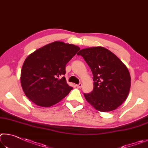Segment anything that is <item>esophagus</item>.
<instances>
[{"mask_svg":"<svg viewBox=\"0 0 148 148\" xmlns=\"http://www.w3.org/2000/svg\"><path fill=\"white\" fill-rule=\"evenodd\" d=\"M77 86L78 88H81L82 86V83H79V84L77 85Z\"/></svg>","mask_w":148,"mask_h":148,"instance_id":"1","label":"esophagus"}]
</instances>
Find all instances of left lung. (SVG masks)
I'll return each mask as SVG.
<instances>
[{"mask_svg": "<svg viewBox=\"0 0 148 148\" xmlns=\"http://www.w3.org/2000/svg\"><path fill=\"white\" fill-rule=\"evenodd\" d=\"M91 69L94 89L84 95L88 102L101 112L117 108L128 96L131 77L127 67L114 54L102 47L82 49L77 54Z\"/></svg>", "mask_w": 148, "mask_h": 148, "instance_id": "1", "label": "left lung"}]
</instances>
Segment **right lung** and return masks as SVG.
Returning <instances> with one entry per match:
<instances>
[{
	"instance_id": "right-lung-1",
	"label": "right lung",
	"mask_w": 148,
	"mask_h": 148,
	"mask_svg": "<svg viewBox=\"0 0 148 148\" xmlns=\"http://www.w3.org/2000/svg\"><path fill=\"white\" fill-rule=\"evenodd\" d=\"M80 50L79 47L54 41L30 54L23 65L21 83L28 99L38 106L49 107L73 89L67 84L66 66Z\"/></svg>"
}]
</instances>
